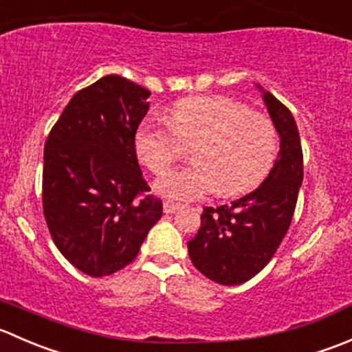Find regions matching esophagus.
I'll return each instance as SVG.
<instances>
[{"instance_id":"34e87169","label":"esophagus","mask_w":352,"mask_h":352,"mask_svg":"<svg viewBox=\"0 0 352 352\" xmlns=\"http://www.w3.org/2000/svg\"><path fill=\"white\" fill-rule=\"evenodd\" d=\"M180 208V204H177V203H172V201H165V203H163V211H165L166 214H170V213H175L177 210H179Z\"/></svg>"}]
</instances>
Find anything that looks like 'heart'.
Instances as JSON below:
<instances>
[{
	"label": "heart",
	"instance_id": "b5f03b06",
	"mask_svg": "<svg viewBox=\"0 0 352 352\" xmlns=\"http://www.w3.org/2000/svg\"><path fill=\"white\" fill-rule=\"evenodd\" d=\"M184 146H194V163L163 175L156 190L173 201L201 199L211 190L230 197L267 175L278 134L270 118L220 94L182 98L170 107L168 125L144 120L135 132V153L153 173L182 158Z\"/></svg>",
	"mask_w": 352,
	"mask_h": 352
}]
</instances>
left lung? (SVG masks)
I'll use <instances>...</instances> for the list:
<instances>
[{
	"label": "left lung",
	"instance_id": "left-lung-1",
	"mask_svg": "<svg viewBox=\"0 0 352 352\" xmlns=\"http://www.w3.org/2000/svg\"><path fill=\"white\" fill-rule=\"evenodd\" d=\"M280 151L265 182L223 206H204L196 237L187 242L190 261L210 280L239 285L267 267L291 227L302 182V148L291 110L263 94Z\"/></svg>",
	"mask_w": 352,
	"mask_h": 352
}]
</instances>
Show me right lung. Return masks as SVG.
<instances>
[{"label": "right lung", "mask_w": 352, "mask_h": 352, "mask_svg": "<svg viewBox=\"0 0 352 352\" xmlns=\"http://www.w3.org/2000/svg\"><path fill=\"white\" fill-rule=\"evenodd\" d=\"M149 91L107 75L77 91L44 144L43 210L58 251L82 274L104 277L138 256L162 199L149 194L135 132Z\"/></svg>", "instance_id": "add662e5"}]
</instances>
